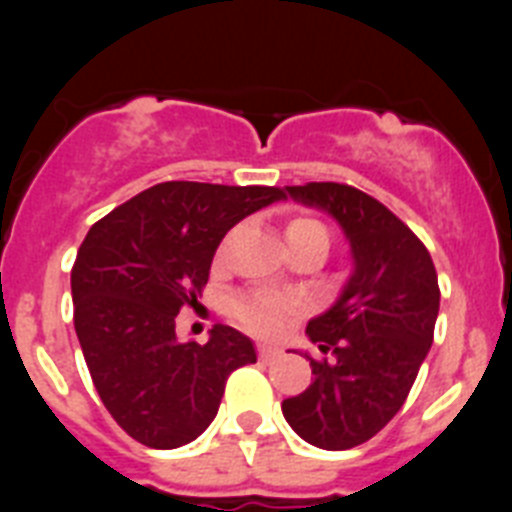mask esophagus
<instances>
[{
	"mask_svg": "<svg viewBox=\"0 0 512 512\" xmlns=\"http://www.w3.org/2000/svg\"><path fill=\"white\" fill-rule=\"evenodd\" d=\"M279 354H282L279 348L266 346V343H259V359H261V361H274Z\"/></svg>",
	"mask_w": 512,
	"mask_h": 512,
	"instance_id": "1",
	"label": "esophagus"
}]
</instances>
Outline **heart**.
Listing matches in <instances>:
<instances>
[{
    "label": "heart",
    "instance_id": "1",
    "mask_svg": "<svg viewBox=\"0 0 512 512\" xmlns=\"http://www.w3.org/2000/svg\"><path fill=\"white\" fill-rule=\"evenodd\" d=\"M289 246H297V243H320V246L328 248V230L320 220L307 215L292 217L284 228ZM295 305L287 300H279V297L261 295V292H241L228 302V312L233 315L243 328L253 330V333H261V336H271L277 333L284 325V320L292 315Z\"/></svg>",
    "mask_w": 512,
    "mask_h": 512
}]
</instances>
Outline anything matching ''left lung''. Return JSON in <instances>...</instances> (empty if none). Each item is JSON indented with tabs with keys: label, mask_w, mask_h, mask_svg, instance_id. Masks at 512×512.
<instances>
[{
	"label": "left lung",
	"mask_w": 512,
	"mask_h": 512,
	"mask_svg": "<svg viewBox=\"0 0 512 512\" xmlns=\"http://www.w3.org/2000/svg\"><path fill=\"white\" fill-rule=\"evenodd\" d=\"M287 194L336 217L354 271L341 297L307 323L328 359H310L315 379L282 402V413L312 446L346 451L377 436L408 400L433 343L436 266L418 235L361 189L310 182Z\"/></svg>",
	"instance_id": "left-lung-1"
}]
</instances>
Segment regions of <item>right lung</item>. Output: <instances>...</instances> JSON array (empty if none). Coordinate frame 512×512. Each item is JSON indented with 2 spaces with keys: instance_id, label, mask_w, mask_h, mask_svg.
<instances>
[{
  "instance_id": "1",
  "label": "right lung",
  "mask_w": 512,
  "mask_h": 512,
  "mask_svg": "<svg viewBox=\"0 0 512 512\" xmlns=\"http://www.w3.org/2000/svg\"><path fill=\"white\" fill-rule=\"evenodd\" d=\"M279 187L164 182L92 225L71 269L74 328L99 400L148 449H176L215 420L225 382L256 361L253 343L217 323L182 343L176 315L194 305L217 246Z\"/></svg>"
}]
</instances>
